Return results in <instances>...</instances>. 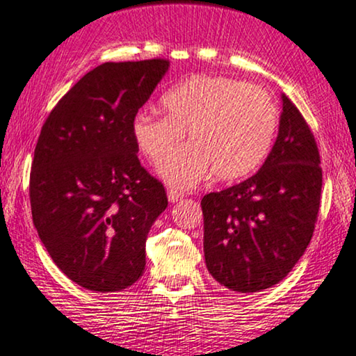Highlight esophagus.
Listing matches in <instances>:
<instances>
[{"label":"esophagus","instance_id":"esophagus-1","mask_svg":"<svg viewBox=\"0 0 356 356\" xmlns=\"http://www.w3.org/2000/svg\"><path fill=\"white\" fill-rule=\"evenodd\" d=\"M168 199H169L170 204H175V202H179L181 199H184V193L179 192V191H175V188H169V191H168Z\"/></svg>","mask_w":356,"mask_h":356}]
</instances>
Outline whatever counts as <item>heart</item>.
I'll return each mask as SVG.
<instances>
[{
    "label": "heart",
    "mask_w": 356,
    "mask_h": 356,
    "mask_svg": "<svg viewBox=\"0 0 356 356\" xmlns=\"http://www.w3.org/2000/svg\"><path fill=\"white\" fill-rule=\"evenodd\" d=\"M165 115L141 110L131 123L138 149L159 163L157 172L175 187H193L211 170L223 181L256 170L271 149L279 110L264 88L228 77H193L161 98Z\"/></svg>",
    "instance_id": "b5f03b06"
}]
</instances>
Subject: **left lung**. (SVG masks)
Returning a JSON list of instances; mask_svg holds the SVG:
<instances>
[{"instance_id":"1","label":"left lung","mask_w":356,"mask_h":356,"mask_svg":"<svg viewBox=\"0 0 356 356\" xmlns=\"http://www.w3.org/2000/svg\"><path fill=\"white\" fill-rule=\"evenodd\" d=\"M279 133L250 179L202 199L204 253L211 277L250 294L282 281L304 254L321 207L317 143L286 95Z\"/></svg>"}]
</instances>
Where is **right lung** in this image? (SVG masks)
Segmentation results:
<instances>
[{"label": "right lung", "instance_id": "right-lung-1", "mask_svg": "<svg viewBox=\"0 0 356 356\" xmlns=\"http://www.w3.org/2000/svg\"><path fill=\"white\" fill-rule=\"evenodd\" d=\"M169 60L105 62L47 116L31 170L33 222L57 268L88 291L129 287L146 266V238L168 207L143 168L131 123Z\"/></svg>", "mask_w": 356, "mask_h": 356}]
</instances>
